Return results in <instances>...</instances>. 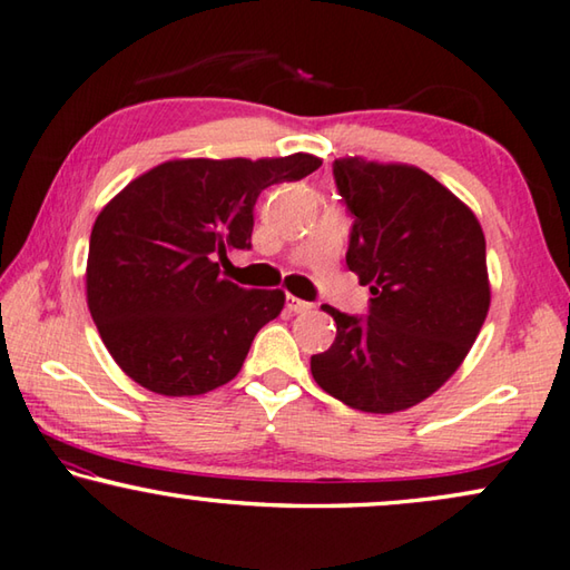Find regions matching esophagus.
<instances>
[{
    "label": "esophagus",
    "instance_id": "34e87169",
    "mask_svg": "<svg viewBox=\"0 0 570 570\" xmlns=\"http://www.w3.org/2000/svg\"><path fill=\"white\" fill-rule=\"evenodd\" d=\"M285 307H287V311H291V313H307V311H311V303H305V301H301V297H295V295H287L285 297Z\"/></svg>",
    "mask_w": 570,
    "mask_h": 570
}]
</instances>
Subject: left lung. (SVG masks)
I'll list each match as a JSON object with an SVG mask.
<instances>
[{
    "label": "left lung",
    "mask_w": 570,
    "mask_h": 570,
    "mask_svg": "<svg viewBox=\"0 0 570 570\" xmlns=\"http://www.w3.org/2000/svg\"><path fill=\"white\" fill-rule=\"evenodd\" d=\"M333 177L353 217L345 263L373 297L365 315L323 305L337 335L311 371L355 411H405L458 371L481 333L491 305L483 229L417 167L345 157Z\"/></svg>",
    "instance_id": "obj_1"
}]
</instances>
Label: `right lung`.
I'll use <instances>...</instances> for the list:
<instances>
[{
    "label": "right lung",
    "mask_w": 570,
    "mask_h": 570,
    "mask_svg": "<svg viewBox=\"0 0 570 570\" xmlns=\"http://www.w3.org/2000/svg\"><path fill=\"white\" fill-rule=\"evenodd\" d=\"M323 163L173 159L132 179L95 219L87 305L115 363L147 391L203 395L233 381L259 327L279 315V291L219 277L227 249H249L265 187Z\"/></svg>",
    "instance_id": "right-lung-1"
}]
</instances>
